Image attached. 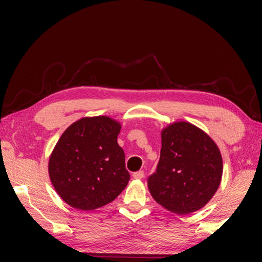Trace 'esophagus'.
Returning <instances> with one entry per match:
<instances>
[{
	"label": "esophagus",
	"mask_w": 262,
	"mask_h": 262,
	"mask_svg": "<svg viewBox=\"0 0 262 262\" xmlns=\"http://www.w3.org/2000/svg\"><path fill=\"white\" fill-rule=\"evenodd\" d=\"M133 177H134V179L141 180L144 178V171H137V172H135L134 174H133Z\"/></svg>",
	"instance_id": "esophagus-1"
}]
</instances>
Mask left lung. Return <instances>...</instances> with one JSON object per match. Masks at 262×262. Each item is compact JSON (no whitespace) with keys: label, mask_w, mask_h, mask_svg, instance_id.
<instances>
[{"label":"left lung","mask_w":262,"mask_h":262,"mask_svg":"<svg viewBox=\"0 0 262 262\" xmlns=\"http://www.w3.org/2000/svg\"><path fill=\"white\" fill-rule=\"evenodd\" d=\"M157 172L147 187L155 202L172 213L186 215L207 204L219 189L223 160L215 142L187 121H176L161 132Z\"/></svg>","instance_id":"obj_1"}]
</instances>
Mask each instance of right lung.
<instances>
[{"label": "right lung", "mask_w": 262, "mask_h": 262, "mask_svg": "<svg viewBox=\"0 0 262 262\" xmlns=\"http://www.w3.org/2000/svg\"><path fill=\"white\" fill-rule=\"evenodd\" d=\"M120 122L108 116L84 117L66 128L49 157L55 190L71 207L92 210L113 202L129 172L117 137Z\"/></svg>", "instance_id": "1"}]
</instances>
